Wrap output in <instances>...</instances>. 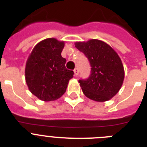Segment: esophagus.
I'll list each match as a JSON object with an SVG mask.
<instances>
[{
	"mask_svg": "<svg viewBox=\"0 0 147 147\" xmlns=\"http://www.w3.org/2000/svg\"><path fill=\"white\" fill-rule=\"evenodd\" d=\"M74 75L75 76H77L78 74H79V69H78L77 67H76L74 70Z\"/></svg>",
	"mask_w": 147,
	"mask_h": 147,
	"instance_id": "1",
	"label": "esophagus"
}]
</instances>
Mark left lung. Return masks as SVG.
<instances>
[{
  "label": "left lung",
  "mask_w": 147,
  "mask_h": 147,
  "mask_svg": "<svg viewBox=\"0 0 147 147\" xmlns=\"http://www.w3.org/2000/svg\"><path fill=\"white\" fill-rule=\"evenodd\" d=\"M75 47L85 54L91 66L90 75L79 82L83 93L96 102H106L121 88L124 79V66L118 54L102 40L76 42Z\"/></svg>",
  "instance_id": "obj_1"
}]
</instances>
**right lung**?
I'll list each match as a JSON object with an SVG mask.
<instances>
[{
    "label": "right lung",
    "instance_id": "1",
    "mask_svg": "<svg viewBox=\"0 0 147 147\" xmlns=\"http://www.w3.org/2000/svg\"><path fill=\"white\" fill-rule=\"evenodd\" d=\"M63 41L55 38L42 40L35 45L26 65V82L32 94L42 101L60 98L66 91L74 71L65 67L66 59L61 56Z\"/></svg>",
    "mask_w": 147,
    "mask_h": 147
}]
</instances>
